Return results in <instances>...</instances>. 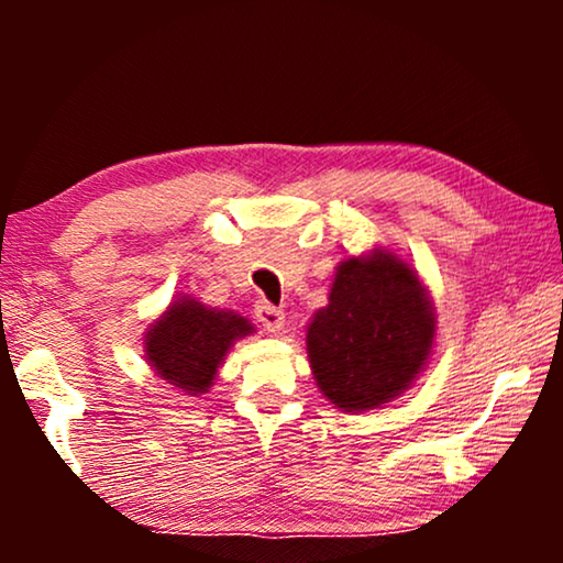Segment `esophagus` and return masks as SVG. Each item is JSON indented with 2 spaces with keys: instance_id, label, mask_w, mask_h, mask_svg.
Returning a JSON list of instances; mask_svg holds the SVG:
<instances>
[{
  "instance_id": "esophagus-1",
  "label": "esophagus",
  "mask_w": 563,
  "mask_h": 563,
  "mask_svg": "<svg viewBox=\"0 0 563 563\" xmlns=\"http://www.w3.org/2000/svg\"><path fill=\"white\" fill-rule=\"evenodd\" d=\"M256 320L268 330V333H276V330L284 328V312L279 310V307H274L268 302L256 305Z\"/></svg>"
}]
</instances>
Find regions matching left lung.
<instances>
[{"label": "left lung", "mask_w": 563, "mask_h": 563, "mask_svg": "<svg viewBox=\"0 0 563 563\" xmlns=\"http://www.w3.org/2000/svg\"><path fill=\"white\" fill-rule=\"evenodd\" d=\"M433 335L435 312L418 274L374 251L338 266L328 307L307 328V356L322 395L345 412H361L410 387Z\"/></svg>", "instance_id": "obj_1"}]
</instances>
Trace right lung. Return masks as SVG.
Listing matches in <instances>:
<instances>
[{
    "label": "right lung",
    "mask_w": 563,
    "mask_h": 563,
    "mask_svg": "<svg viewBox=\"0 0 563 563\" xmlns=\"http://www.w3.org/2000/svg\"><path fill=\"white\" fill-rule=\"evenodd\" d=\"M249 333L253 325L241 314L212 310L184 297L145 333V358L161 379L187 395H202L210 389L230 345Z\"/></svg>",
    "instance_id": "1"
}]
</instances>
